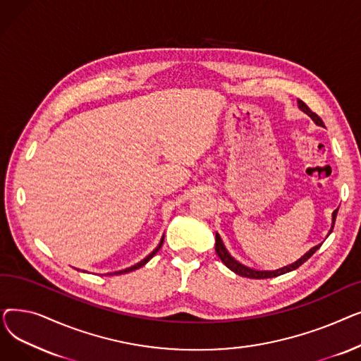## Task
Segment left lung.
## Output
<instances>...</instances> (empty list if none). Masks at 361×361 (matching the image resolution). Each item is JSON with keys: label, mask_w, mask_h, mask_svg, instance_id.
<instances>
[{"label": "left lung", "mask_w": 361, "mask_h": 361, "mask_svg": "<svg viewBox=\"0 0 361 361\" xmlns=\"http://www.w3.org/2000/svg\"><path fill=\"white\" fill-rule=\"evenodd\" d=\"M298 106H300V109L301 111H305L307 116L317 124V126H322V127H325V124H324V121L320 120V117L317 116L316 112H313L305 102H302L301 99H298ZM336 214H338V209H335L334 211V214H332V228H331V231L329 233H332V230H334V225H335V219H336ZM322 244H319V245H316V247H313V249H310L305 256H302L301 259H298L295 263H293V264H290V267H286V268H281V269H276V271H255V269H250V268H247V267H244V264H241V263H238L234 257H231V255L226 252V249L224 247V244H222V240H221V237L216 234L215 235V252H216V255L219 256V259L224 262V264L226 268H230L233 272H235L237 275H241V276H245V278H253V279H264V278H274V276H279V275H282V274H287V272H291V271H294V269H297L298 267H301L302 263H305L307 259H310L313 255H314V252L320 247Z\"/></svg>", "instance_id": "obj_1"}]
</instances>
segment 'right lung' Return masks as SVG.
Segmentation results:
<instances>
[{"mask_svg": "<svg viewBox=\"0 0 361 361\" xmlns=\"http://www.w3.org/2000/svg\"><path fill=\"white\" fill-rule=\"evenodd\" d=\"M162 244H164V237H162V240H161V243H159V245H158V247L154 250V252H152L147 257H145L142 262H139V263H136L135 264V267H131V268H127V269H123V271H118V272H114V274H109V275H121V274H127V272H131V271H136V269H139V268H142L143 267V264L145 263H147L152 257H154L157 253H158V250L162 247Z\"/></svg>", "mask_w": 361, "mask_h": 361, "instance_id": "add662e5", "label": "right lung"}]
</instances>
